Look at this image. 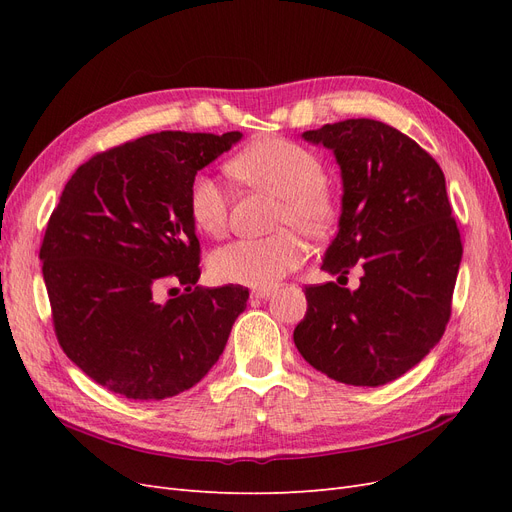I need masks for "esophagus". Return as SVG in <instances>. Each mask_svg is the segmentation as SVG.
<instances>
[{
	"label": "esophagus",
	"mask_w": 512,
	"mask_h": 512,
	"mask_svg": "<svg viewBox=\"0 0 512 512\" xmlns=\"http://www.w3.org/2000/svg\"><path fill=\"white\" fill-rule=\"evenodd\" d=\"M273 294V290L271 288H256V290H252V299H258V301H267L269 297Z\"/></svg>",
	"instance_id": "obj_1"
}]
</instances>
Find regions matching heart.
Segmentation results:
<instances>
[{"label": "heart", "mask_w": 512, "mask_h": 512, "mask_svg": "<svg viewBox=\"0 0 512 512\" xmlns=\"http://www.w3.org/2000/svg\"><path fill=\"white\" fill-rule=\"evenodd\" d=\"M237 181L280 196L277 226H299L307 235H322L335 218V194L324 181V164L312 149L282 136L258 138L228 162ZM192 224L209 237H220L228 224V194L207 175L192 177L188 188ZM307 243L298 228H284L265 239L230 241L209 256L215 282L269 288L301 267Z\"/></svg>", "instance_id": "obj_1"}]
</instances>
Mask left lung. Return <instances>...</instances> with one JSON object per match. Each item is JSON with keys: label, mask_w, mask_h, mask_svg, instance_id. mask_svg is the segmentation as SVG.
I'll return each mask as SVG.
<instances>
[{"label": "left lung", "mask_w": 512, "mask_h": 512, "mask_svg": "<svg viewBox=\"0 0 512 512\" xmlns=\"http://www.w3.org/2000/svg\"><path fill=\"white\" fill-rule=\"evenodd\" d=\"M333 151L342 173V215L322 271L356 290L307 286L294 346L314 369L352 386L404 376L440 342L451 318L461 237L442 168L399 130L346 119L301 134Z\"/></svg>", "instance_id": "left-lung-1"}]
</instances>
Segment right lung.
Segmentation results:
<instances>
[{
	"instance_id": "right-lung-1",
	"label": "right lung",
	"mask_w": 512,
	"mask_h": 512,
	"mask_svg": "<svg viewBox=\"0 0 512 512\" xmlns=\"http://www.w3.org/2000/svg\"><path fill=\"white\" fill-rule=\"evenodd\" d=\"M241 138L147 134L81 164L61 192L40 247L42 275L59 346L104 389L175 397L218 363L250 290L196 286L188 188ZM166 276L186 292L160 304L152 292Z\"/></svg>"
}]
</instances>
